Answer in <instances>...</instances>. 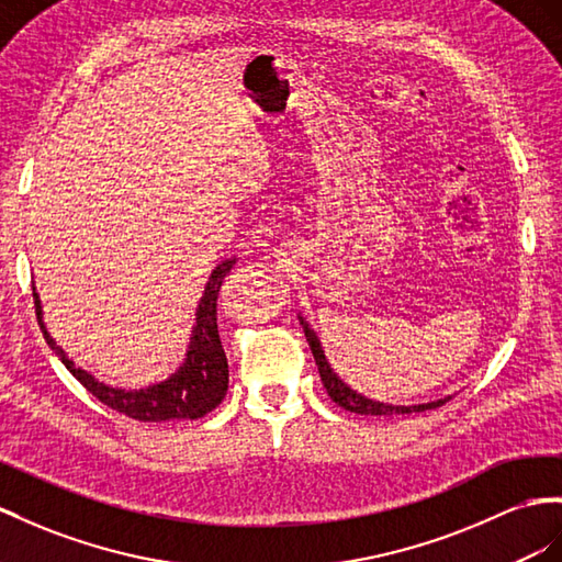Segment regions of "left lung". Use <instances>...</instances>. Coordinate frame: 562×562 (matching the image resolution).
I'll list each match as a JSON object with an SVG mask.
<instances>
[{
	"label": "left lung",
	"mask_w": 562,
	"mask_h": 562,
	"mask_svg": "<svg viewBox=\"0 0 562 562\" xmlns=\"http://www.w3.org/2000/svg\"><path fill=\"white\" fill-rule=\"evenodd\" d=\"M301 327H304L306 333V339H308V347L313 351V358H315V366H318V372H321V380H323V386L327 390L329 398L335 401L337 406H341L344 411H351V413H358V415H408V413H423V411H431V408H439L443 406L446 401H449L451 396H443V398H437V401H429V404H418V406H394V404H382V401H372L363 394H356L349 384H344L337 372L329 368L327 358H325V351H323V344L318 339V335L313 333L311 325L301 318Z\"/></svg>",
	"instance_id": "obj_1"
}]
</instances>
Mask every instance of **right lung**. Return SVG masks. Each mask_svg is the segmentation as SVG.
<instances>
[{
	"instance_id": "right-lung-1",
	"label": "right lung",
	"mask_w": 562,
	"mask_h": 562,
	"mask_svg": "<svg viewBox=\"0 0 562 562\" xmlns=\"http://www.w3.org/2000/svg\"><path fill=\"white\" fill-rule=\"evenodd\" d=\"M237 258H225L223 263L215 266L204 286V296L199 299L196 306V325L192 327L190 347H187L182 366L172 375L158 384H149L144 390H119L104 382L94 380L88 370L76 368L61 347L49 337L45 321H42V304L33 286L37 323L42 327L52 351L61 358L66 370L74 375L85 390L94 394L104 406L119 411L127 418L139 423H166V420H196L204 418L215 406L221 404L227 392V358L218 335V292L225 276Z\"/></svg>"
}]
</instances>
